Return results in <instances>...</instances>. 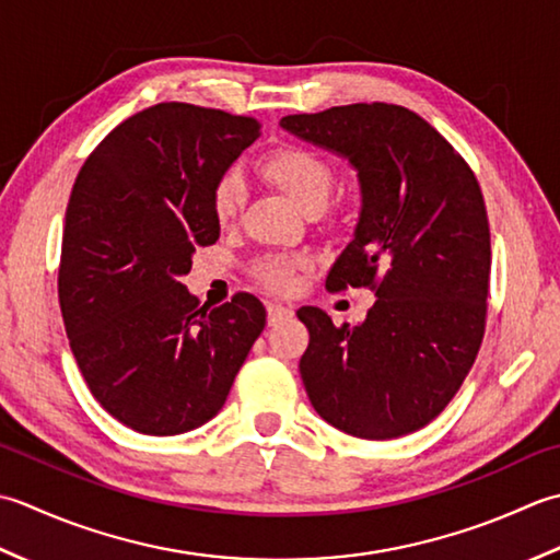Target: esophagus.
Wrapping results in <instances>:
<instances>
[{
    "label": "esophagus",
    "instance_id": "obj_1",
    "mask_svg": "<svg viewBox=\"0 0 560 560\" xmlns=\"http://www.w3.org/2000/svg\"><path fill=\"white\" fill-rule=\"evenodd\" d=\"M294 314V310L290 304H282V302H270L268 304V324H278L282 318H290Z\"/></svg>",
    "mask_w": 560,
    "mask_h": 560
}]
</instances>
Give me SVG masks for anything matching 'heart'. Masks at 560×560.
Listing matches in <instances>:
<instances>
[{
  "label": "heart",
  "instance_id": "heart-1",
  "mask_svg": "<svg viewBox=\"0 0 560 560\" xmlns=\"http://www.w3.org/2000/svg\"><path fill=\"white\" fill-rule=\"evenodd\" d=\"M258 171L306 214L324 208L336 184L334 166L302 144L276 147L260 159ZM244 200L246 186L236 171H224L212 184L210 208L220 224H232L242 212ZM310 266L312 260L306 256H266L254 266V278L268 290L292 292L300 282V272L310 270Z\"/></svg>",
  "mask_w": 560,
  "mask_h": 560
}]
</instances>
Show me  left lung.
<instances>
[{
    "instance_id": "left-lung-1",
    "label": "left lung",
    "mask_w": 560,
    "mask_h": 560,
    "mask_svg": "<svg viewBox=\"0 0 560 560\" xmlns=\"http://www.w3.org/2000/svg\"><path fill=\"white\" fill-rule=\"evenodd\" d=\"M280 125L358 168L355 238L326 288L376 294L360 326L316 306L300 360L306 396L326 423L362 440H394L438 418L481 348L490 288L483 192L464 156L418 113L350 104Z\"/></svg>"
}]
</instances>
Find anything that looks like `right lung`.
Returning a JSON list of instances; mask_svg holds the SVG:
<instances>
[{
	"mask_svg": "<svg viewBox=\"0 0 560 560\" xmlns=\"http://www.w3.org/2000/svg\"><path fill=\"white\" fill-rule=\"evenodd\" d=\"M258 137L256 118L168 101L113 128L74 180L57 272L67 338L96 401L144 435L220 413L266 326L254 294L210 310L180 282L220 238L212 184Z\"/></svg>",
	"mask_w": 560,
	"mask_h": 560,
	"instance_id": "right-lung-1",
	"label": "right lung"
}]
</instances>
